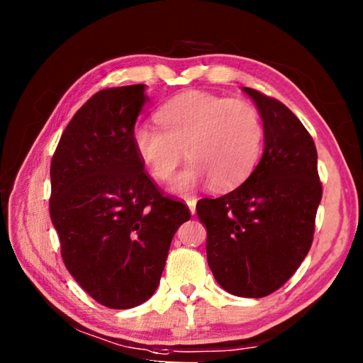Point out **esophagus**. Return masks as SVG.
<instances>
[{
	"mask_svg": "<svg viewBox=\"0 0 363 363\" xmlns=\"http://www.w3.org/2000/svg\"><path fill=\"white\" fill-rule=\"evenodd\" d=\"M186 203H187L189 211L192 213V214H195L196 213V200L195 199H187Z\"/></svg>",
	"mask_w": 363,
	"mask_h": 363,
	"instance_id": "esophagus-1",
	"label": "esophagus"
}]
</instances>
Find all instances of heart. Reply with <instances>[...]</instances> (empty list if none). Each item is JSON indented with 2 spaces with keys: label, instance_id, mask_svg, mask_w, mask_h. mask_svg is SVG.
Returning a JSON list of instances; mask_svg holds the SVG:
<instances>
[{
  "label": "heart",
  "instance_id": "heart-1",
  "mask_svg": "<svg viewBox=\"0 0 363 363\" xmlns=\"http://www.w3.org/2000/svg\"><path fill=\"white\" fill-rule=\"evenodd\" d=\"M160 128L138 125L131 131L134 153L157 181H168L184 158L190 163L171 190L187 194L205 184L232 190L259 163L264 125L257 108L245 101L187 91L157 112Z\"/></svg>",
  "mask_w": 363,
  "mask_h": 363
}]
</instances>
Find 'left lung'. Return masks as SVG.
Returning a JSON list of instances; mask_svg holds the SVG:
<instances>
[{
	"mask_svg": "<svg viewBox=\"0 0 363 363\" xmlns=\"http://www.w3.org/2000/svg\"><path fill=\"white\" fill-rule=\"evenodd\" d=\"M264 125V152L240 187L201 199L208 266L225 291L242 298L274 293L309 253L322 200L311 134L280 101L243 88Z\"/></svg>",
	"mask_w": 363,
	"mask_h": 363,
	"instance_id": "left-lung-1",
	"label": "left lung"
}]
</instances>
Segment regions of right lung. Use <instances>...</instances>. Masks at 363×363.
Instances as JSON below:
<instances>
[{"instance_id": "add662e5", "label": "right lung", "mask_w": 363, "mask_h": 363, "mask_svg": "<svg viewBox=\"0 0 363 363\" xmlns=\"http://www.w3.org/2000/svg\"><path fill=\"white\" fill-rule=\"evenodd\" d=\"M145 84L96 93L67 125L51 163L49 213L78 285L110 309L145 303L189 208L164 196L134 153Z\"/></svg>"}]
</instances>
